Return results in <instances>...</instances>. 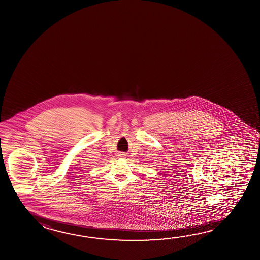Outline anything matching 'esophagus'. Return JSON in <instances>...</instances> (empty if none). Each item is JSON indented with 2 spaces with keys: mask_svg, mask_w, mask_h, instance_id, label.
Segmentation results:
<instances>
[{
  "mask_svg": "<svg viewBox=\"0 0 260 260\" xmlns=\"http://www.w3.org/2000/svg\"><path fill=\"white\" fill-rule=\"evenodd\" d=\"M119 157H125V154H119Z\"/></svg>",
  "mask_w": 260,
  "mask_h": 260,
  "instance_id": "obj_1",
  "label": "esophagus"
}]
</instances>
